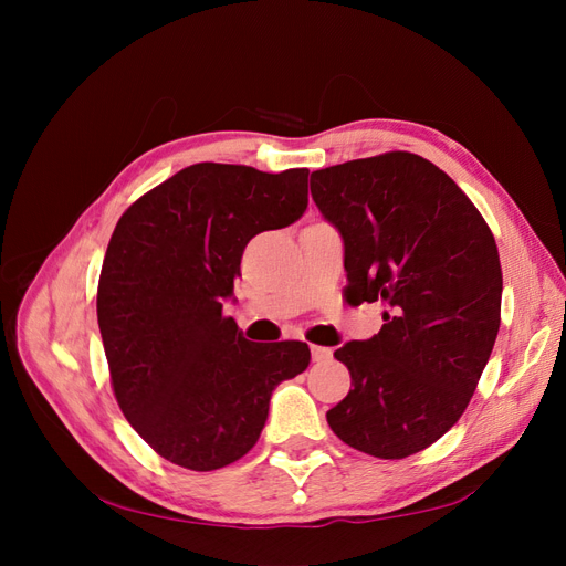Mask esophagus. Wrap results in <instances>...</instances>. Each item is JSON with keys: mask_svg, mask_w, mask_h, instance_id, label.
<instances>
[{"mask_svg": "<svg viewBox=\"0 0 566 566\" xmlns=\"http://www.w3.org/2000/svg\"><path fill=\"white\" fill-rule=\"evenodd\" d=\"M312 358L316 364H325V361H331V358H333V352L328 347L312 345Z\"/></svg>", "mask_w": 566, "mask_h": 566, "instance_id": "obj_1", "label": "esophagus"}]
</instances>
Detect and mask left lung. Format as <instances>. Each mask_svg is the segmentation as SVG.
I'll list each match as a JSON object with an SVG mask.
<instances>
[{
    "mask_svg": "<svg viewBox=\"0 0 566 566\" xmlns=\"http://www.w3.org/2000/svg\"><path fill=\"white\" fill-rule=\"evenodd\" d=\"M345 241L349 304L382 302V328L335 352L352 375L331 430L375 458L413 455L465 413L501 328L503 271L474 202L408 150L312 172Z\"/></svg>",
    "mask_w": 566,
    "mask_h": 566,
    "instance_id": "1",
    "label": "left lung"
}]
</instances>
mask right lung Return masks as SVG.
<instances>
[{
    "mask_svg": "<svg viewBox=\"0 0 566 566\" xmlns=\"http://www.w3.org/2000/svg\"><path fill=\"white\" fill-rule=\"evenodd\" d=\"M306 167L269 175L198 163L117 219L96 293L111 387L134 430L175 465L210 472L243 458L271 391L312 361L306 342L256 345L221 314L245 245L306 210Z\"/></svg>",
    "mask_w": 566,
    "mask_h": 566,
    "instance_id": "add662e5",
    "label": "right lung"
}]
</instances>
